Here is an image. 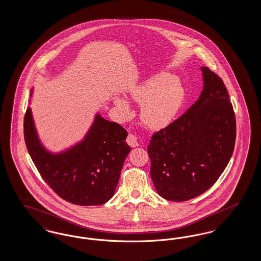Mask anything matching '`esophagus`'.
Listing matches in <instances>:
<instances>
[{
  "label": "esophagus",
  "mask_w": 261,
  "mask_h": 261,
  "mask_svg": "<svg viewBox=\"0 0 261 261\" xmlns=\"http://www.w3.org/2000/svg\"><path fill=\"white\" fill-rule=\"evenodd\" d=\"M126 142H127V144H128L130 147H132V148H135V147L139 146L138 139H137V137L135 136V135H133V134H129V135H128L127 139H126Z\"/></svg>",
  "instance_id": "esophagus-1"
}]
</instances>
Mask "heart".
<instances>
[{"mask_svg":"<svg viewBox=\"0 0 261 261\" xmlns=\"http://www.w3.org/2000/svg\"><path fill=\"white\" fill-rule=\"evenodd\" d=\"M186 98L183 86L168 72H159L143 80L128 92V99L141 105V119L150 129L160 130L173 122ZM122 117L131 114V106L119 96L113 99Z\"/></svg>","mask_w":261,"mask_h":261,"instance_id":"1","label":"heart"}]
</instances>
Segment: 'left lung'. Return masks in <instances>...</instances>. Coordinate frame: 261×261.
Wrapping results in <instances>:
<instances>
[{
  "label": "left lung",
  "instance_id": "8db88e82",
  "mask_svg": "<svg viewBox=\"0 0 261 261\" xmlns=\"http://www.w3.org/2000/svg\"><path fill=\"white\" fill-rule=\"evenodd\" d=\"M203 87L198 100L148 146L150 176L163 199L184 201L207 191L233 154L236 119L223 81L201 66Z\"/></svg>",
  "mask_w": 261,
  "mask_h": 261
}]
</instances>
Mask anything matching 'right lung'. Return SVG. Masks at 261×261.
Here are the masks:
<instances>
[{"label":"right lung","mask_w":261,"mask_h":261,"mask_svg":"<svg viewBox=\"0 0 261 261\" xmlns=\"http://www.w3.org/2000/svg\"><path fill=\"white\" fill-rule=\"evenodd\" d=\"M23 127L26 148L38 171L62 199L79 205H100L112 199L131 149L121 125L97 112L83 139L57 152L42 143L31 108Z\"/></svg>","instance_id":"1"}]
</instances>
